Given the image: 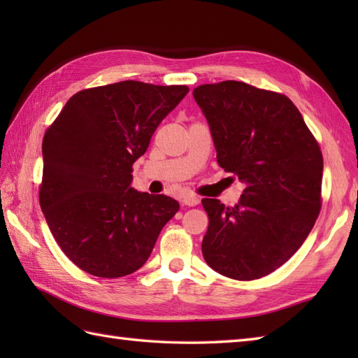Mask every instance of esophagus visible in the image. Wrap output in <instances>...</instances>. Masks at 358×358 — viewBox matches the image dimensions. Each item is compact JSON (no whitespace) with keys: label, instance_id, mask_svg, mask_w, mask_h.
<instances>
[{"label":"esophagus","instance_id":"1","mask_svg":"<svg viewBox=\"0 0 358 358\" xmlns=\"http://www.w3.org/2000/svg\"><path fill=\"white\" fill-rule=\"evenodd\" d=\"M181 203H183L185 206H196V204L200 203V199H199V196H195V195H186V196H183Z\"/></svg>","mask_w":358,"mask_h":358}]
</instances>
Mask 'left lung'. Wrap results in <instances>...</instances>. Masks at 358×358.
Instances as JSON below:
<instances>
[{
	"label": "left lung",
	"instance_id": "1",
	"mask_svg": "<svg viewBox=\"0 0 358 358\" xmlns=\"http://www.w3.org/2000/svg\"><path fill=\"white\" fill-rule=\"evenodd\" d=\"M217 162L246 185L235 206L203 199V257L224 277L249 281L278 269L306 240L322 209L323 155L283 94L227 80L194 89Z\"/></svg>",
	"mask_w": 358,
	"mask_h": 358
}]
</instances>
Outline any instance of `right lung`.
Listing matches in <instances>:
<instances>
[{"label":"right lung","instance_id":"obj_1","mask_svg":"<svg viewBox=\"0 0 358 358\" xmlns=\"http://www.w3.org/2000/svg\"><path fill=\"white\" fill-rule=\"evenodd\" d=\"M187 86L141 81L80 90L43 138L40 204L53 238L80 269L118 278L140 269L180 204L131 187L132 166Z\"/></svg>","mask_w":358,"mask_h":358}]
</instances>
